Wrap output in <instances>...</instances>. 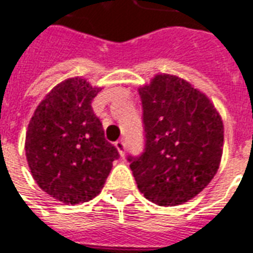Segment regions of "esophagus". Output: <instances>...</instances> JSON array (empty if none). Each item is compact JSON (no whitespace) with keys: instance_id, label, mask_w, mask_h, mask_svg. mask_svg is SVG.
<instances>
[{"instance_id":"obj_1","label":"esophagus","mask_w":253,"mask_h":253,"mask_svg":"<svg viewBox=\"0 0 253 253\" xmlns=\"http://www.w3.org/2000/svg\"><path fill=\"white\" fill-rule=\"evenodd\" d=\"M115 147L118 148V151L121 152V155L123 157V155H125V150H126V143H125V140H117V142H115Z\"/></svg>"}]
</instances>
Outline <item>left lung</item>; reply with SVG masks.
Masks as SVG:
<instances>
[{"label": "left lung", "mask_w": 253, "mask_h": 253, "mask_svg": "<svg viewBox=\"0 0 253 253\" xmlns=\"http://www.w3.org/2000/svg\"><path fill=\"white\" fill-rule=\"evenodd\" d=\"M139 95L144 148L127 157L138 188L159 206L186 203L219 169L223 122L207 96L175 75H157Z\"/></svg>", "instance_id": "left-lung-1"}]
</instances>
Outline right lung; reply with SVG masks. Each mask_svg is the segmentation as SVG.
Wrapping results in <instances>:
<instances>
[{"instance_id": "obj_1", "label": "right lung", "mask_w": 253, "mask_h": 253, "mask_svg": "<svg viewBox=\"0 0 253 253\" xmlns=\"http://www.w3.org/2000/svg\"><path fill=\"white\" fill-rule=\"evenodd\" d=\"M101 88L82 78L57 84L38 105L26 132V158L37 184L59 202L78 204L105 186L117 147L107 142L91 102Z\"/></svg>"}]
</instances>
